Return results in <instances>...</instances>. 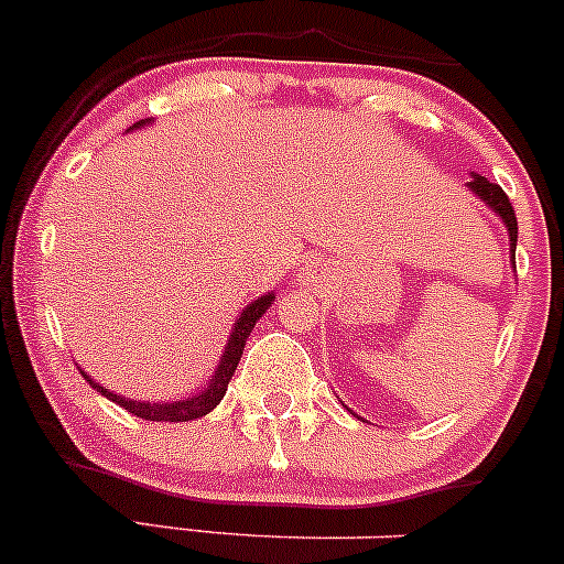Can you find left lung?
<instances>
[{"instance_id":"1","label":"left lung","mask_w":564,"mask_h":564,"mask_svg":"<svg viewBox=\"0 0 564 564\" xmlns=\"http://www.w3.org/2000/svg\"><path fill=\"white\" fill-rule=\"evenodd\" d=\"M468 187L476 193L478 198H481L484 204H487L489 209L498 212L500 220L506 223L508 236H511V260H513V269H517V234H519V228H517V215H513V207H511V202H508L506 191H502L500 185L489 183L487 177H478V174H474V180H470Z\"/></svg>"}]
</instances>
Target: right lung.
I'll list each match as a JSON object with an SVG mask.
<instances>
[{"instance_id":"right-lung-1","label":"right lung","mask_w":564,"mask_h":564,"mask_svg":"<svg viewBox=\"0 0 564 564\" xmlns=\"http://www.w3.org/2000/svg\"><path fill=\"white\" fill-rule=\"evenodd\" d=\"M142 123H148V120H139V123L131 126L129 131L139 129V126H142ZM271 301H274V293L260 295V299L252 301L250 306L241 308L239 319H236V323H234L231 338H228L226 352H223L220 362H217L215 377L209 379V384L204 387L202 392H196V395L185 398V401H172V403H166V401H163V403L131 401V398L115 395V392L105 390V387H101V384H96V381L90 379L86 371H80V373L88 379V384L94 387L96 392H101V395H105V398H110L112 403H118L120 409L131 411V414H134V416H142V420H150V422H187V420H198V416L209 414V411L223 401V395H226V390H228V381H231L236 366H239V360H241V352H245L247 338H250V333H252V328H256L258 319L265 314V308L271 306Z\"/></svg>"}]
</instances>
